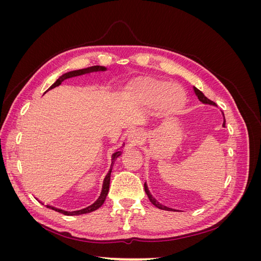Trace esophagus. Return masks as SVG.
Masks as SVG:
<instances>
[{"label":"esophagus","mask_w":261,"mask_h":261,"mask_svg":"<svg viewBox=\"0 0 261 261\" xmlns=\"http://www.w3.org/2000/svg\"><path fill=\"white\" fill-rule=\"evenodd\" d=\"M128 140L130 141V144L133 145H135V143H137V135L135 133H133V134H129V137H128Z\"/></svg>","instance_id":"esophagus-1"}]
</instances>
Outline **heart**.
Wrapping results in <instances>:
<instances>
[{"mask_svg":"<svg viewBox=\"0 0 261 261\" xmlns=\"http://www.w3.org/2000/svg\"><path fill=\"white\" fill-rule=\"evenodd\" d=\"M128 96L140 106L153 107L159 103L165 113H177L187 102L183 87L154 77L136 78L127 88Z\"/></svg>","mask_w":261,"mask_h":261,"instance_id":"heart-1","label":"heart"}]
</instances>
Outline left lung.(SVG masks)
Segmentation results:
<instances>
[{
  "label": "left lung",
  "mask_w": 261,
  "mask_h": 261,
  "mask_svg": "<svg viewBox=\"0 0 261 261\" xmlns=\"http://www.w3.org/2000/svg\"><path fill=\"white\" fill-rule=\"evenodd\" d=\"M194 88V92H195V94L197 96V98L199 99V101L200 102H202L203 105H208V106H213V107H217V105L215 103V102L213 101H211V100H209L206 96H204V94L198 89V88H196V87H193ZM222 115H223V124H222V126L223 127H225V117H224V113L222 112ZM144 186H145V192H146V194H147V196H148V198H149V200H150V202H151L153 206H155L156 208H159V209H161V210H167V211H178V210H176V209H173V208H170V207H167V206H164V204H162V203H160L159 201H158L154 197L151 195V193H150V191H149V188H148V186H147V183L145 181V184H144Z\"/></svg>",
  "instance_id": "left-lung-1"
}]
</instances>
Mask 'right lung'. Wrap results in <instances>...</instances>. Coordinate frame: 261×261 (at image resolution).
<instances>
[{
	"label": "right lung",
	"instance_id": "right-lung-1",
	"mask_svg": "<svg viewBox=\"0 0 261 261\" xmlns=\"http://www.w3.org/2000/svg\"><path fill=\"white\" fill-rule=\"evenodd\" d=\"M108 68L106 66H100V65H96V66H90V67H87V68H83V69H75V70H70V72H67L65 74H63L62 76L59 77V80L55 81V83L50 87V88L48 90H51L53 88H55V87H59L63 82L66 81V80H69V78H73V77H77V76H83V75H90L92 73H101V72H106ZM46 90V91H48ZM45 91V92H46ZM44 92V93H45ZM125 146V144L122 145V147H120L118 149L115 150V152L112 154V162H111V167H110V170L108 172V174L106 175L105 179H103V184H102V189H101V194L100 196L98 197V199L94 201L92 204H90V206L86 207L84 209H81V210H75V211H66V210H63V209H60V208H57L54 206H51V204H46V208L49 209H52L54 211H58L60 213H63V215L65 216H80V215H85V213H89V212H92L94 210L99 209L102 204H103L107 196H108V193H109V188H110V178H111V172H112V168H113V164H114V161L117 159L118 156H120L123 152V150H121L123 147ZM39 202H41L42 204H44L42 201H40L39 199H37Z\"/></svg>",
	"mask_w": 261,
	"mask_h": 261
}]
</instances>
